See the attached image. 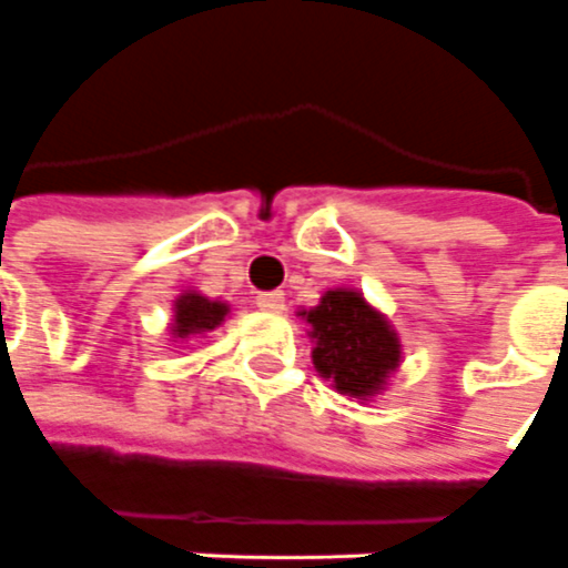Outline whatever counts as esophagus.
Wrapping results in <instances>:
<instances>
[{
    "label": "esophagus",
    "instance_id": "1",
    "mask_svg": "<svg viewBox=\"0 0 568 568\" xmlns=\"http://www.w3.org/2000/svg\"><path fill=\"white\" fill-rule=\"evenodd\" d=\"M256 305H260L263 312H268V315H281V312L287 308V303H284V293L281 291L260 293V296H256Z\"/></svg>",
    "mask_w": 568,
    "mask_h": 568
}]
</instances>
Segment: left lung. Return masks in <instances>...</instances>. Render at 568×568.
Masks as SVG:
<instances>
[{"label":"left lung","instance_id":"obj_1","mask_svg":"<svg viewBox=\"0 0 568 568\" xmlns=\"http://www.w3.org/2000/svg\"><path fill=\"white\" fill-rule=\"evenodd\" d=\"M308 324L317 376L355 400H373L400 367V336L385 312L355 287H333L300 312Z\"/></svg>","mask_w":568,"mask_h":568}]
</instances>
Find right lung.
<instances>
[{
    "label": "right lung",
    "mask_w": 568,
    "mask_h": 568,
    "mask_svg": "<svg viewBox=\"0 0 568 568\" xmlns=\"http://www.w3.org/2000/svg\"><path fill=\"white\" fill-rule=\"evenodd\" d=\"M232 315V305L226 300H211L199 291H183L171 305V324H168V342H189L207 336L216 327H223V321Z\"/></svg>",
    "instance_id": "obj_1"
}]
</instances>
